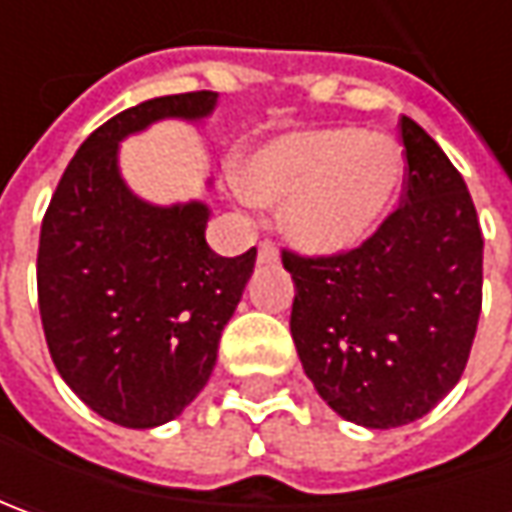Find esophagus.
<instances>
[{"label":"esophagus","mask_w":512,"mask_h":512,"mask_svg":"<svg viewBox=\"0 0 512 512\" xmlns=\"http://www.w3.org/2000/svg\"><path fill=\"white\" fill-rule=\"evenodd\" d=\"M279 259V247L273 245L270 239H265L262 245H259V262L265 265V262H276Z\"/></svg>","instance_id":"esophagus-1"}]
</instances>
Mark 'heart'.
Instances as JSON below:
<instances>
[{
	"mask_svg": "<svg viewBox=\"0 0 512 512\" xmlns=\"http://www.w3.org/2000/svg\"><path fill=\"white\" fill-rule=\"evenodd\" d=\"M404 179L399 145L353 128L293 133L262 148L239 176L253 202H287V236L310 253H342L370 239Z\"/></svg>",
	"mask_w": 512,
	"mask_h": 512,
	"instance_id": "1",
	"label": "heart"
}]
</instances>
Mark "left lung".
Listing matches in <instances>:
<instances>
[{
    "instance_id": "left-lung-1",
    "label": "left lung",
    "mask_w": 512,
    "mask_h": 512,
    "mask_svg": "<svg viewBox=\"0 0 512 512\" xmlns=\"http://www.w3.org/2000/svg\"><path fill=\"white\" fill-rule=\"evenodd\" d=\"M402 205L330 256L285 247L290 333L307 379L339 416L399 427L462 379L482 313V225L462 173L410 116Z\"/></svg>"
}]
</instances>
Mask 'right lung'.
Instances as JSON below:
<instances>
[{"label":"right lung","mask_w":512,"mask_h":512,"mask_svg":"<svg viewBox=\"0 0 512 512\" xmlns=\"http://www.w3.org/2000/svg\"><path fill=\"white\" fill-rule=\"evenodd\" d=\"M213 105V90H193L116 113L76 150L42 219L36 290L50 359L122 427L170 422L199 396L256 265V247L236 259L207 247L205 205H145L116 168L122 136Z\"/></svg>","instance_id":"right-lung-1"}]
</instances>
